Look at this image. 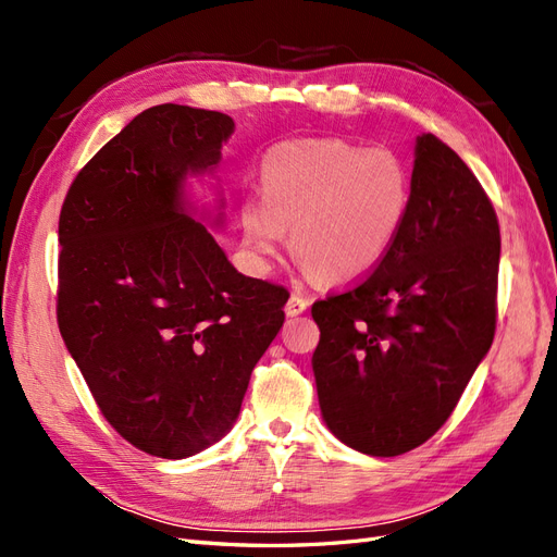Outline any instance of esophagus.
I'll list each match as a JSON object with an SVG mask.
<instances>
[{"label":"esophagus","instance_id":"esophagus-1","mask_svg":"<svg viewBox=\"0 0 557 557\" xmlns=\"http://www.w3.org/2000/svg\"><path fill=\"white\" fill-rule=\"evenodd\" d=\"M307 307H309V301H307L305 297L293 295V297L288 299V305H285V315L295 318V315H299V313H305V311H307Z\"/></svg>","mask_w":557,"mask_h":557}]
</instances>
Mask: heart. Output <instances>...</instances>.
<instances>
[{
  "label": "heart",
  "instance_id": "b5f03b06",
  "mask_svg": "<svg viewBox=\"0 0 557 557\" xmlns=\"http://www.w3.org/2000/svg\"><path fill=\"white\" fill-rule=\"evenodd\" d=\"M262 197L242 209L244 237L267 264L293 230L295 256L325 283H352L391 256L411 211V178L385 148L293 139L267 150Z\"/></svg>",
  "mask_w": 557,
  "mask_h": 557
}]
</instances>
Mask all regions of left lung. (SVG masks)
<instances>
[{
    "mask_svg": "<svg viewBox=\"0 0 557 557\" xmlns=\"http://www.w3.org/2000/svg\"><path fill=\"white\" fill-rule=\"evenodd\" d=\"M497 272L491 199L455 150L420 134L411 211L391 256L311 307L320 413L336 440L393 458L446 423L491 350Z\"/></svg>",
    "mask_w": 557,
    "mask_h": 557,
    "instance_id": "8db88e82",
    "label": "left lung"
}]
</instances>
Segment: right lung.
<instances>
[{
    "label": "right lung",
    "mask_w": 557,
    "mask_h": 557,
    "mask_svg": "<svg viewBox=\"0 0 557 557\" xmlns=\"http://www.w3.org/2000/svg\"><path fill=\"white\" fill-rule=\"evenodd\" d=\"M232 132L225 113L150 107L83 166L60 211L66 350L111 428L166 460L232 430L290 297L239 274L185 195Z\"/></svg>",
    "instance_id": "1"
}]
</instances>
